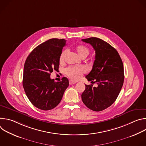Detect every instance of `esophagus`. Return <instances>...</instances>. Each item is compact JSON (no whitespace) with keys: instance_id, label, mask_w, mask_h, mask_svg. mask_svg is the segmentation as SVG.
Instances as JSON below:
<instances>
[{"instance_id":"obj_1","label":"esophagus","mask_w":146,"mask_h":146,"mask_svg":"<svg viewBox=\"0 0 146 146\" xmlns=\"http://www.w3.org/2000/svg\"><path fill=\"white\" fill-rule=\"evenodd\" d=\"M77 82L75 81H73V80H69V84L70 85H72V84H76Z\"/></svg>"}]
</instances>
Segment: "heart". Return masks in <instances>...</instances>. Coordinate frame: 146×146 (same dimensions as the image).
<instances>
[{"label": "heart", "instance_id": "heart-1", "mask_svg": "<svg viewBox=\"0 0 146 146\" xmlns=\"http://www.w3.org/2000/svg\"><path fill=\"white\" fill-rule=\"evenodd\" d=\"M75 50L76 51L78 55L82 58H85L87 57L90 52V49L84 45H78L75 47ZM68 52V50L65 49L62 50L59 58V61L60 64L64 63L66 55ZM86 72L85 69L83 67H69L65 70V74L71 79L77 80L80 78L82 75Z\"/></svg>", "mask_w": 146, "mask_h": 146}]
</instances>
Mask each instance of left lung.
<instances>
[{
  "label": "left lung",
  "instance_id": "left-lung-1",
  "mask_svg": "<svg viewBox=\"0 0 146 146\" xmlns=\"http://www.w3.org/2000/svg\"><path fill=\"white\" fill-rule=\"evenodd\" d=\"M95 50L92 69L86 76L97 87L86 85L81 99L90 109L100 111L110 106L117 98L124 80L123 66L117 51L108 43L97 37L82 39Z\"/></svg>",
  "mask_w": 146,
  "mask_h": 146
}]
</instances>
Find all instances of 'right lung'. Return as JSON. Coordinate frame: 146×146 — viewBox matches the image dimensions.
Returning a JSON list of instances; mask_svg holds the SVG:
<instances>
[{
  "instance_id": "obj_1",
  "label": "right lung",
  "mask_w": 146,
  "mask_h": 146,
  "mask_svg": "<svg viewBox=\"0 0 146 146\" xmlns=\"http://www.w3.org/2000/svg\"><path fill=\"white\" fill-rule=\"evenodd\" d=\"M66 41L49 39L37 46L25 60L23 87L32 105L39 109L50 110L57 106L69 86L66 77L58 82L50 78L51 73L58 70L59 55Z\"/></svg>"
}]
</instances>
